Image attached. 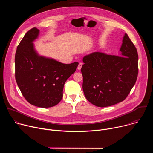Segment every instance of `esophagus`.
<instances>
[{"label":"esophagus","instance_id":"obj_1","mask_svg":"<svg viewBox=\"0 0 153 153\" xmlns=\"http://www.w3.org/2000/svg\"><path fill=\"white\" fill-rule=\"evenodd\" d=\"M82 63H79V65H78V67H77V70H80L82 68Z\"/></svg>","mask_w":153,"mask_h":153}]
</instances>
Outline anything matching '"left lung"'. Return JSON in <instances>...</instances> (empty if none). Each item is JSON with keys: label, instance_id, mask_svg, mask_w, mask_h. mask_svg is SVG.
<instances>
[{"label": "left lung", "instance_id": "8db88e82", "mask_svg": "<svg viewBox=\"0 0 153 153\" xmlns=\"http://www.w3.org/2000/svg\"><path fill=\"white\" fill-rule=\"evenodd\" d=\"M83 62V93L86 99L96 106H110L122 102L136 82L138 54L126 33L119 55L93 52L85 56Z\"/></svg>", "mask_w": 153, "mask_h": 153}]
</instances>
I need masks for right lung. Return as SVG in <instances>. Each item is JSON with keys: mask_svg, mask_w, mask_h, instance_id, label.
<instances>
[{"mask_svg": "<svg viewBox=\"0 0 153 153\" xmlns=\"http://www.w3.org/2000/svg\"><path fill=\"white\" fill-rule=\"evenodd\" d=\"M39 35V30L32 28L17 46L15 77L22 94L30 104L49 108L62 99L64 84L75 72L79 63L65 64L39 55L33 43Z\"/></svg>", "mask_w": 153, "mask_h": 153, "instance_id": "1", "label": "right lung"}]
</instances>
